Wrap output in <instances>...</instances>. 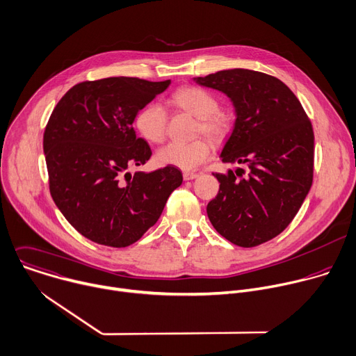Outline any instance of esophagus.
I'll use <instances>...</instances> for the list:
<instances>
[{
  "label": "esophagus",
  "instance_id": "esophagus-1",
  "mask_svg": "<svg viewBox=\"0 0 356 356\" xmlns=\"http://www.w3.org/2000/svg\"><path fill=\"white\" fill-rule=\"evenodd\" d=\"M197 177H199V174H196V172H184V179H185V181L195 179V178H197Z\"/></svg>",
  "mask_w": 356,
  "mask_h": 356
}]
</instances>
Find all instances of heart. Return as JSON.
Here are the masks:
<instances>
[{
  "mask_svg": "<svg viewBox=\"0 0 356 356\" xmlns=\"http://www.w3.org/2000/svg\"><path fill=\"white\" fill-rule=\"evenodd\" d=\"M171 101L181 109L197 118V131L219 140L229 130V119L220 113L216 98L199 87H182L172 94ZM134 127L141 137L160 143L167 131V112L159 102H149L141 106L134 118ZM211 153V145L206 138H196L188 143L172 141L161 147L156 161L164 167H177L184 171L197 168Z\"/></svg>",
  "mask_w": 356,
  "mask_h": 356,
  "instance_id": "b5f03b06",
  "label": "heart"
}]
</instances>
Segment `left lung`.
<instances>
[{
    "label": "left lung",
    "mask_w": 356,
    "mask_h": 356,
    "mask_svg": "<svg viewBox=\"0 0 356 356\" xmlns=\"http://www.w3.org/2000/svg\"><path fill=\"white\" fill-rule=\"evenodd\" d=\"M226 94L236 111L223 163L248 164L213 174L220 182L207 203L210 223L230 243L255 247L285 230L313 182L314 133L300 101L276 77L245 68L193 79Z\"/></svg>",
    "instance_id": "1"
}]
</instances>
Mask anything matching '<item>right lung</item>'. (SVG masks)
I'll return each instance as SVG.
<instances>
[{
  "mask_svg": "<svg viewBox=\"0 0 356 356\" xmlns=\"http://www.w3.org/2000/svg\"><path fill=\"white\" fill-rule=\"evenodd\" d=\"M171 80L109 77L70 88L43 134L49 188L67 222L88 240L127 247L154 226L182 184L175 167L129 172L152 157L133 122Z\"/></svg>",
  "mask_w": 356,
  "mask_h": 356,
  "instance_id": "right-lung-1",
  "label": "right lung"
}]
</instances>
